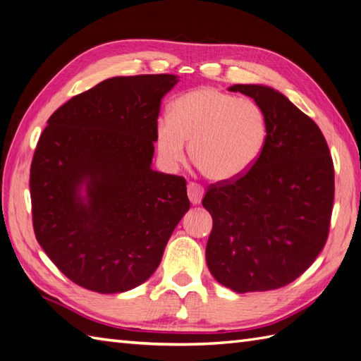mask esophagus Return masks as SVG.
I'll use <instances>...</instances> for the list:
<instances>
[{"label": "esophagus", "instance_id": "34e87169", "mask_svg": "<svg viewBox=\"0 0 361 361\" xmlns=\"http://www.w3.org/2000/svg\"><path fill=\"white\" fill-rule=\"evenodd\" d=\"M204 187L199 185V183L196 182H190L188 183V197L191 200L192 205H197L200 204L202 197H204Z\"/></svg>", "mask_w": 361, "mask_h": 361}]
</instances>
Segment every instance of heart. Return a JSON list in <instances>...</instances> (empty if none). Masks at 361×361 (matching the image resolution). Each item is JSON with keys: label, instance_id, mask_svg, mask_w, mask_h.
<instances>
[{"label": "heart", "instance_id": "b5f03b06", "mask_svg": "<svg viewBox=\"0 0 361 361\" xmlns=\"http://www.w3.org/2000/svg\"><path fill=\"white\" fill-rule=\"evenodd\" d=\"M268 140V118L252 99L217 87H199L180 94L170 118L157 121L154 144L161 162L173 169L190 157L213 182H231L259 161Z\"/></svg>", "mask_w": 361, "mask_h": 361}]
</instances>
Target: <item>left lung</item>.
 Instances as JSON below:
<instances>
[{
	"label": "left lung",
	"mask_w": 361,
	"mask_h": 361,
	"mask_svg": "<svg viewBox=\"0 0 361 361\" xmlns=\"http://www.w3.org/2000/svg\"><path fill=\"white\" fill-rule=\"evenodd\" d=\"M256 101L268 140L242 178L211 183L202 205L213 217L207 265L234 293L271 291L294 282L326 243L334 204V164L322 130L271 87L228 89Z\"/></svg>",
	"instance_id": "obj_1"
}]
</instances>
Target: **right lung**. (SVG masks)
<instances>
[{"label": "right lung", "mask_w": 361, "mask_h": 361, "mask_svg": "<svg viewBox=\"0 0 361 361\" xmlns=\"http://www.w3.org/2000/svg\"><path fill=\"white\" fill-rule=\"evenodd\" d=\"M176 84L174 75L105 79L61 105L39 136L33 231L79 286L114 294L144 283L190 208L187 180L152 170L161 99Z\"/></svg>", "instance_id": "add662e5"}]
</instances>
